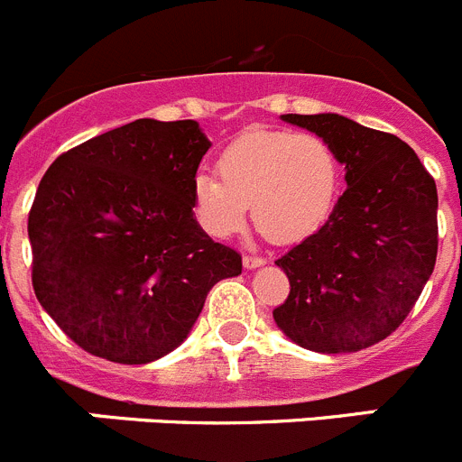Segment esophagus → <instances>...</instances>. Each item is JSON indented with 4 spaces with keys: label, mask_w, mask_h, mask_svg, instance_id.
I'll list each match as a JSON object with an SVG mask.
<instances>
[{
    "label": "esophagus",
    "mask_w": 462,
    "mask_h": 462,
    "mask_svg": "<svg viewBox=\"0 0 462 462\" xmlns=\"http://www.w3.org/2000/svg\"><path fill=\"white\" fill-rule=\"evenodd\" d=\"M266 264L264 257H257V255H244V266L245 269H257V266Z\"/></svg>",
    "instance_id": "esophagus-1"
}]
</instances>
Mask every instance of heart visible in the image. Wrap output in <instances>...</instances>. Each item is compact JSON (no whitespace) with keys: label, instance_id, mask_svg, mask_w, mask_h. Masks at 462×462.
Wrapping results in <instances>:
<instances>
[{"label":"heart","instance_id":"b5f03b06","mask_svg":"<svg viewBox=\"0 0 462 462\" xmlns=\"http://www.w3.org/2000/svg\"><path fill=\"white\" fill-rule=\"evenodd\" d=\"M217 178L193 180V209L209 235L244 230L248 207L264 236L275 244L308 239L333 214L339 162L321 136L310 132L255 129L227 145Z\"/></svg>","mask_w":462,"mask_h":462}]
</instances>
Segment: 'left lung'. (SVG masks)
Returning <instances> with one entry per match:
<instances>
[{
  "label": "left lung",
  "mask_w": 462,
  "mask_h": 462,
  "mask_svg": "<svg viewBox=\"0 0 462 462\" xmlns=\"http://www.w3.org/2000/svg\"><path fill=\"white\" fill-rule=\"evenodd\" d=\"M346 166V191L314 235L275 264L290 296L273 319L291 342L319 353H353L399 328L438 257V189L394 134L337 114H287Z\"/></svg>",
  "instance_id": "8db88e82"
}]
</instances>
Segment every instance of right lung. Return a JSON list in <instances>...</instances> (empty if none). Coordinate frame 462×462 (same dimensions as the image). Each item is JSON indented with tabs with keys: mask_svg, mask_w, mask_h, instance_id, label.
Returning <instances> with one entry per match:
<instances>
[{
	"mask_svg": "<svg viewBox=\"0 0 462 462\" xmlns=\"http://www.w3.org/2000/svg\"><path fill=\"white\" fill-rule=\"evenodd\" d=\"M196 120L141 118L56 159L29 211L32 282L56 326L90 356L145 365L187 339L241 255L193 218L209 150Z\"/></svg>",
	"mask_w": 462,
	"mask_h": 462,
	"instance_id": "add662e5",
	"label": "right lung"
}]
</instances>
